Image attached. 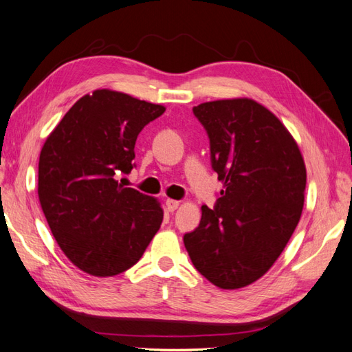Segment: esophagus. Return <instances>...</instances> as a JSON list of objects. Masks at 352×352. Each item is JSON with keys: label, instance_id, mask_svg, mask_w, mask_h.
<instances>
[{"label": "esophagus", "instance_id": "esophagus-1", "mask_svg": "<svg viewBox=\"0 0 352 352\" xmlns=\"http://www.w3.org/2000/svg\"><path fill=\"white\" fill-rule=\"evenodd\" d=\"M166 207L169 211H175L179 207V201L175 199H166Z\"/></svg>", "mask_w": 352, "mask_h": 352}]
</instances>
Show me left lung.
Instances as JSON below:
<instances>
[{
  "label": "left lung",
  "instance_id": "8db88e82",
  "mask_svg": "<svg viewBox=\"0 0 352 352\" xmlns=\"http://www.w3.org/2000/svg\"><path fill=\"white\" fill-rule=\"evenodd\" d=\"M193 113L223 190L214 210L201 207L184 246L206 279L239 289L263 277L289 241L305 206L306 165L283 122L255 100L206 102Z\"/></svg>",
  "mask_w": 352,
  "mask_h": 352
}]
</instances>
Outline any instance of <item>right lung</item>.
<instances>
[{
  "instance_id": "1",
  "label": "right lung",
  "mask_w": 352,
  "mask_h": 352,
  "mask_svg": "<svg viewBox=\"0 0 352 352\" xmlns=\"http://www.w3.org/2000/svg\"><path fill=\"white\" fill-rule=\"evenodd\" d=\"M165 109L96 89L72 106L43 144L40 206L64 255L88 274L126 272L159 231L160 202L124 187L118 177L133 169L139 132Z\"/></svg>"
}]
</instances>
